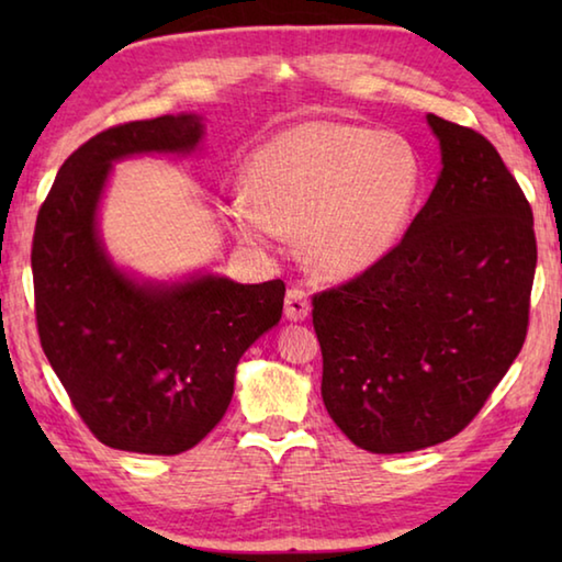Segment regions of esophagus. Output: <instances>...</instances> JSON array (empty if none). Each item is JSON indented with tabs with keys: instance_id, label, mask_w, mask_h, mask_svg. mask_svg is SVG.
<instances>
[{
	"instance_id": "esophagus-1",
	"label": "esophagus",
	"mask_w": 562,
	"mask_h": 562,
	"mask_svg": "<svg viewBox=\"0 0 562 562\" xmlns=\"http://www.w3.org/2000/svg\"><path fill=\"white\" fill-rule=\"evenodd\" d=\"M284 317L292 322H302L310 317V300H307V292L302 288L288 290V297H284Z\"/></svg>"
}]
</instances>
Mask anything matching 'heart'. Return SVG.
I'll return each instance as SVG.
<instances>
[{"label": "heart", "instance_id": "heart-1", "mask_svg": "<svg viewBox=\"0 0 562 562\" xmlns=\"http://www.w3.org/2000/svg\"><path fill=\"white\" fill-rule=\"evenodd\" d=\"M422 166L396 133L304 121L268 140L245 168L246 198L227 207L245 240L297 233L310 268L351 278L382 260L402 233Z\"/></svg>", "mask_w": 562, "mask_h": 562}]
</instances>
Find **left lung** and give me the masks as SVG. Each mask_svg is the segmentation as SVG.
<instances>
[{
	"instance_id": "8db88e82",
	"label": "left lung",
	"mask_w": 562,
	"mask_h": 562,
	"mask_svg": "<svg viewBox=\"0 0 562 562\" xmlns=\"http://www.w3.org/2000/svg\"><path fill=\"white\" fill-rule=\"evenodd\" d=\"M441 173L402 243L312 297L322 398L351 443L406 453L473 422L526 341L532 211L479 131L426 116Z\"/></svg>"
}]
</instances>
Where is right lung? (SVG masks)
<instances>
[{"instance_id":"add662e5","label":"right lung","mask_w":562,"mask_h":562,"mask_svg":"<svg viewBox=\"0 0 562 562\" xmlns=\"http://www.w3.org/2000/svg\"><path fill=\"white\" fill-rule=\"evenodd\" d=\"M201 138L195 113L101 131L64 160L36 215L42 349L83 424L111 449L173 456L201 443L227 412L245 349L282 317V280L138 282L103 250L97 211L113 160L190 154Z\"/></svg>"}]
</instances>
